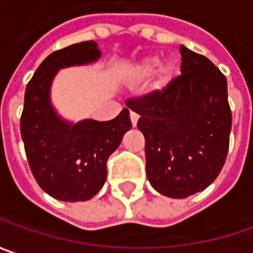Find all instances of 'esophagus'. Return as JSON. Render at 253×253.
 <instances>
[{"instance_id":"34e87169","label":"esophagus","mask_w":253,"mask_h":253,"mask_svg":"<svg viewBox=\"0 0 253 253\" xmlns=\"http://www.w3.org/2000/svg\"><path fill=\"white\" fill-rule=\"evenodd\" d=\"M130 120H131V125H133V127L137 126V122H138L137 113H134V112H130Z\"/></svg>"}]
</instances>
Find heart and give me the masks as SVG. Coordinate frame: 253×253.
Here are the masks:
<instances>
[{"label":"heart","mask_w":253,"mask_h":253,"mask_svg":"<svg viewBox=\"0 0 253 253\" xmlns=\"http://www.w3.org/2000/svg\"><path fill=\"white\" fill-rule=\"evenodd\" d=\"M160 62L161 61H160L159 56H148L146 59H143L133 68V79L134 81H144L157 71L154 84H156V87H166L177 76L178 65L172 59L164 62L163 65H160Z\"/></svg>","instance_id":"1"}]
</instances>
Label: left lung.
<instances>
[{
    "mask_svg": "<svg viewBox=\"0 0 253 253\" xmlns=\"http://www.w3.org/2000/svg\"><path fill=\"white\" fill-rule=\"evenodd\" d=\"M181 75L161 90L127 99L140 115L146 172L156 191L185 198L205 190L225 164L232 113L224 73L180 46Z\"/></svg>",
    "mask_w": 253,
    "mask_h": 253,
    "instance_id": "8db88e82",
    "label": "left lung"
}]
</instances>
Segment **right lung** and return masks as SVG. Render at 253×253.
Returning a JSON list of instances; mask_svg holds the SVG:
<instances>
[{
  "label": "right lung",
  "instance_id": "obj_1",
  "mask_svg": "<svg viewBox=\"0 0 253 253\" xmlns=\"http://www.w3.org/2000/svg\"><path fill=\"white\" fill-rule=\"evenodd\" d=\"M100 56L96 42L86 41L52 52L25 89L21 136L28 164L39 187L61 201H86L106 181V163L131 128L128 110L109 122L61 120L49 102V86L61 68L83 65Z\"/></svg>",
  "mask_w": 253,
  "mask_h": 253
}]
</instances>
